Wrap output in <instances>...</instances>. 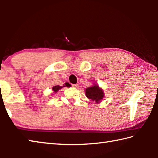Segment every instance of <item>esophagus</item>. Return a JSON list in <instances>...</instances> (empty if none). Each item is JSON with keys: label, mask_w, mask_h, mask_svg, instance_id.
Segmentation results:
<instances>
[{"label": "esophagus", "mask_w": 158, "mask_h": 158, "mask_svg": "<svg viewBox=\"0 0 158 158\" xmlns=\"http://www.w3.org/2000/svg\"><path fill=\"white\" fill-rule=\"evenodd\" d=\"M72 86H73V88H78L79 85V84H73Z\"/></svg>", "instance_id": "obj_1"}]
</instances>
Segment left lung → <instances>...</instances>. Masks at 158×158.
<instances>
[{
  "label": "left lung",
  "instance_id": "obj_1",
  "mask_svg": "<svg viewBox=\"0 0 158 158\" xmlns=\"http://www.w3.org/2000/svg\"><path fill=\"white\" fill-rule=\"evenodd\" d=\"M85 95L89 99L94 101L96 103H99L104 97V92L98 87L97 84H94L91 87L85 89Z\"/></svg>",
  "mask_w": 158,
  "mask_h": 158
}]
</instances>
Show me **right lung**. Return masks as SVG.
<instances>
[{
    "mask_svg": "<svg viewBox=\"0 0 158 158\" xmlns=\"http://www.w3.org/2000/svg\"><path fill=\"white\" fill-rule=\"evenodd\" d=\"M63 87H65L64 85H63V86H60V85H55V86H53V87H52V90H53V92H55V93H56V92L58 91V90H60V89H61Z\"/></svg>",
    "mask_w": 158,
    "mask_h": 158,
    "instance_id": "add662e5",
    "label": "right lung"
}]
</instances>
